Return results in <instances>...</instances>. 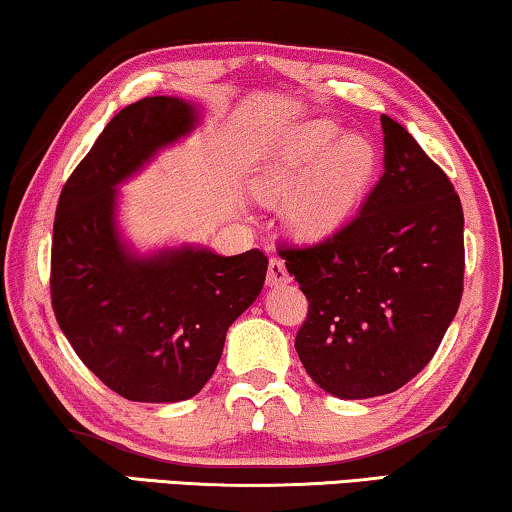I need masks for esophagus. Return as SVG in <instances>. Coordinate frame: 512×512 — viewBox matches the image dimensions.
<instances>
[{"mask_svg": "<svg viewBox=\"0 0 512 512\" xmlns=\"http://www.w3.org/2000/svg\"><path fill=\"white\" fill-rule=\"evenodd\" d=\"M288 281H291V274H288L284 261L277 256H272L268 263V286H281V284H288Z\"/></svg>", "mask_w": 512, "mask_h": 512, "instance_id": "obj_1", "label": "esophagus"}]
</instances>
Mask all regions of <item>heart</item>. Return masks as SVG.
Segmentation results:
<instances>
[{"label": "heart", "instance_id": "heart-1", "mask_svg": "<svg viewBox=\"0 0 512 512\" xmlns=\"http://www.w3.org/2000/svg\"><path fill=\"white\" fill-rule=\"evenodd\" d=\"M376 166L379 154L372 140L344 133L332 120H314L284 138L261 177V191L291 196L298 190L291 203L295 231L321 238L351 217Z\"/></svg>", "mask_w": 512, "mask_h": 512}]
</instances>
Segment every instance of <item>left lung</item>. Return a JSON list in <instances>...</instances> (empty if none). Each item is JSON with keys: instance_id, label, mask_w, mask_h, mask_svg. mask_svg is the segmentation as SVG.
Masks as SVG:
<instances>
[{"instance_id": "8db88e82", "label": "left lung", "mask_w": 512, "mask_h": 512, "mask_svg": "<svg viewBox=\"0 0 512 512\" xmlns=\"http://www.w3.org/2000/svg\"><path fill=\"white\" fill-rule=\"evenodd\" d=\"M381 180L346 226L281 247L309 300L295 337L307 374L339 399L388 395L434 358L464 288V212L448 175L381 115Z\"/></svg>"}]
</instances>
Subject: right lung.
Segmentation results:
<instances>
[{
  "label": "right lung",
  "mask_w": 512,
  "mask_h": 512,
  "mask_svg": "<svg viewBox=\"0 0 512 512\" xmlns=\"http://www.w3.org/2000/svg\"><path fill=\"white\" fill-rule=\"evenodd\" d=\"M198 110L147 96L120 110L59 194L50 298L59 328L94 376L131 402L198 395L226 332L261 293L268 256L203 247L140 256L117 231V187L196 129Z\"/></svg>",
  "instance_id": "right-lung-1"
}]
</instances>
